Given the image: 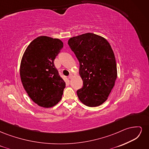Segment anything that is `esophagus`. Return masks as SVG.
<instances>
[{"label":"esophagus","instance_id":"1","mask_svg":"<svg viewBox=\"0 0 149 149\" xmlns=\"http://www.w3.org/2000/svg\"><path fill=\"white\" fill-rule=\"evenodd\" d=\"M72 77H73V74H70L69 75V76H68V78H69L70 79H71Z\"/></svg>","mask_w":149,"mask_h":149}]
</instances>
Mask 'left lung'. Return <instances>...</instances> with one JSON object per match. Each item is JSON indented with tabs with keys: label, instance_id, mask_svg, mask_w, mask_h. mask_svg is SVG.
<instances>
[{
	"label": "left lung",
	"instance_id": "8db88e82",
	"mask_svg": "<svg viewBox=\"0 0 149 149\" xmlns=\"http://www.w3.org/2000/svg\"><path fill=\"white\" fill-rule=\"evenodd\" d=\"M68 45L79 62L83 86L77 91L80 101L89 107L104 102L118 76L113 50L107 40L87 33L73 37Z\"/></svg>",
	"mask_w": 149,
	"mask_h": 149
}]
</instances>
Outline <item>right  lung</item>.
Returning <instances> with one entry per match:
<instances>
[{
    "label": "right lung",
    "mask_w": 149,
    "mask_h": 149,
    "mask_svg": "<svg viewBox=\"0 0 149 149\" xmlns=\"http://www.w3.org/2000/svg\"><path fill=\"white\" fill-rule=\"evenodd\" d=\"M63 47L60 39L40 36L34 39L22 56L20 75L29 96L40 106H55L62 97L65 82L54 65Z\"/></svg>",
    "instance_id": "add662e5"
}]
</instances>
